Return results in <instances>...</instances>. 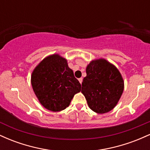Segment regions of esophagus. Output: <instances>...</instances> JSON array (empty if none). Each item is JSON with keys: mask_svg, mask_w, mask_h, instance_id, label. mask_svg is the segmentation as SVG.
I'll use <instances>...</instances> for the list:
<instances>
[{"mask_svg": "<svg viewBox=\"0 0 150 150\" xmlns=\"http://www.w3.org/2000/svg\"><path fill=\"white\" fill-rule=\"evenodd\" d=\"M78 80H79V82H80V84H82V77H80V78H79Z\"/></svg>", "mask_w": 150, "mask_h": 150, "instance_id": "esophagus-1", "label": "esophagus"}]
</instances>
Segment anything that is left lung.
<instances>
[{
	"instance_id": "obj_1",
	"label": "left lung",
	"mask_w": 150,
	"mask_h": 150,
	"mask_svg": "<svg viewBox=\"0 0 150 150\" xmlns=\"http://www.w3.org/2000/svg\"><path fill=\"white\" fill-rule=\"evenodd\" d=\"M82 91L89 107L97 113L109 112L118 104L124 81L118 68L104 58L93 60L86 68Z\"/></svg>"
}]
</instances>
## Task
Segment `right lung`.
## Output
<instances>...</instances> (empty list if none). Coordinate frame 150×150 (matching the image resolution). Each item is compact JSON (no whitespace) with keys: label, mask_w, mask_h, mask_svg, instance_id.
I'll use <instances>...</instances> for the list:
<instances>
[{"label":"right lung","mask_w":150,"mask_h":150,"mask_svg":"<svg viewBox=\"0 0 150 150\" xmlns=\"http://www.w3.org/2000/svg\"><path fill=\"white\" fill-rule=\"evenodd\" d=\"M31 83L40 104L49 111H61L69 106L81 85L68 61L59 54L50 55L35 67Z\"/></svg>","instance_id":"1"}]
</instances>
